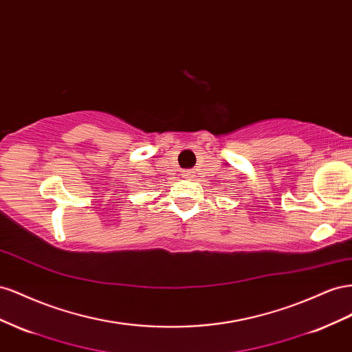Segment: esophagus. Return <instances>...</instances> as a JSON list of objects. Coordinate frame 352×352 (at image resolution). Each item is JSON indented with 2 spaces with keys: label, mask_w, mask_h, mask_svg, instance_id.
Here are the masks:
<instances>
[{
  "label": "esophagus",
  "mask_w": 352,
  "mask_h": 352,
  "mask_svg": "<svg viewBox=\"0 0 352 352\" xmlns=\"http://www.w3.org/2000/svg\"><path fill=\"white\" fill-rule=\"evenodd\" d=\"M184 177L188 178V179H193L195 173H193V170H184Z\"/></svg>",
  "instance_id": "34e87169"
}]
</instances>
